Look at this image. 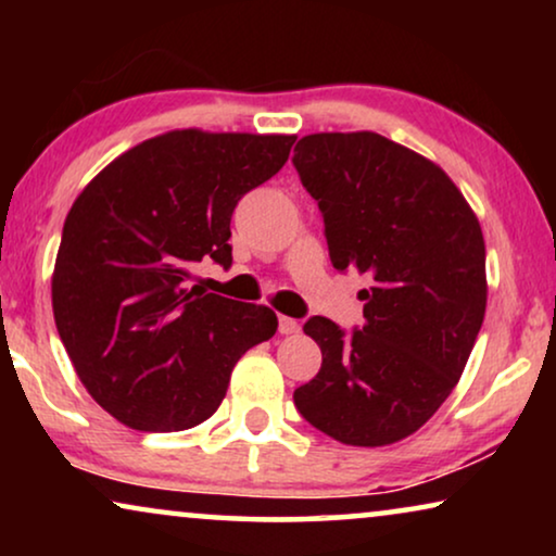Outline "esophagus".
I'll use <instances>...</instances> for the list:
<instances>
[{"label":"esophagus","instance_id":"34e87169","mask_svg":"<svg viewBox=\"0 0 556 556\" xmlns=\"http://www.w3.org/2000/svg\"><path fill=\"white\" fill-rule=\"evenodd\" d=\"M278 331L283 333V337H291V333L301 331V324L291 316H278Z\"/></svg>","mask_w":556,"mask_h":556}]
</instances>
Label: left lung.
Segmentation results:
<instances>
[{"instance_id": "1", "label": "left lung", "mask_w": 556, "mask_h": 556, "mask_svg": "<svg viewBox=\"0 0 556 556\" xmlns=\"http://www.w3.org/2000/svg\"><path fill=\"white\" fill-rule=\"evenodd\" d=\"M293 166L333 268L371 278L359 331L324 316L303 326L324 362L293 402L344 445L397 443L438 413L473 352L489 295L481 225L438 164L375 131L303 136Z\"/></svg>"}]
</instances>
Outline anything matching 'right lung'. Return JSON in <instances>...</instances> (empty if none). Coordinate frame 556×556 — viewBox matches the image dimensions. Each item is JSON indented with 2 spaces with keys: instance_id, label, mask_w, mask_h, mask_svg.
Instances as JSON below:
<instances>
[{
  "instance_id": "add662e5",
  "label": "right lung",
  "mask_w": 556,
  "mask_h": 556,
  "mask_svg": "<svg viewBox=\"0 0 556 556\" xmlns=\"http://www.w3.org/2000/svg\"><path fill=\"white\" fill-rule=\"evenodd\" d=\"M295 136L181 128L105 166L65 217L52 314L75 375L118 422L189 430L223 402L235 364L268 341V306L187 288L202 257L230 268V217L288 162Z\"/></svg>"
}]
</instances>
